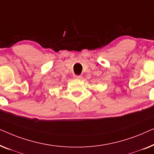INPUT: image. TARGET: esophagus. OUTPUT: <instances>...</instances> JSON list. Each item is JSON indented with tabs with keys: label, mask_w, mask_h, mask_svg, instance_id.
<instances>
[{
	"label": "esophagus",
	"mask_w": 154,
	"mask_h": 154,
	"mask_svg": "<svg viewBox=\"0 0 154 154\" xmlns=\"http://www.w3.org/2000/svg\"><path fill=\"white\" fill-rule=\"evenodd\" d=\"M82 75H73V79H77V80H81V79H82Z\"/></svg>",
	"instance_id": "34e87169"
}]
</instances>
